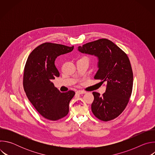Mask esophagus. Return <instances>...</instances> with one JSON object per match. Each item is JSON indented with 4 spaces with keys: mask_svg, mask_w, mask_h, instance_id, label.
Segmentation results:
<instances>
[{
    "mask_svg": "<svg viewBox=\"0 0 155 155\" xmlns=\"http://www.w3.org/2000/svg\"><path fill=\"white\" fill-rule=\"evenodd\" d=\"M86 93V91H83V90H78L76 92L77 94H84Z\"/></svg>",
    "mask_w": 155,
    "mask_h": 155,
    "instance_id": "obj_1",
    "label": "esophagus"
}]
</instances>
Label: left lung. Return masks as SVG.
Returning <instances> with one entry per match:
<instances>
[{
	"label": "left lung",
	"mask_w": 155,
	"mask_h": 155,
	"mask_svg": "<svg viewBox=\"0 0 155 155\" xmlns=\"http://www.w3.org/2000/svg\"><path fill=\"white\" fill-rule=\"evenodd\" d=\"M83 53L98 58V68L94 78L105 82V92L101 96L93 92L91 110L99 120L108 121L118 117L125 109L131 96L133 73L127 54L114 43L101 38L78 47Z\"/></svg>",
	"instance_id": "8db88e82"
}]
</instances>
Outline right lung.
<instances>
[{
  "label": "right lung",
  "instance_id": "obj_1",
  "mask_svg": "<svg viewBox=\"0 0 155 155\" xmlns=\"http://www.w3.org/2000/svg\"><path fill=\"white\" fill-rule=\"evenodd\" d=\"M74 46L46 42L29 54L25 67L23 87L29 101L44 118L56 121L69 113L74 91L61 93L51 82L59 72L54 65L59 55L71 52Z\"/></svg>",
  "mask_w": 155,
  "mask_h": 155
}]
</instances>
